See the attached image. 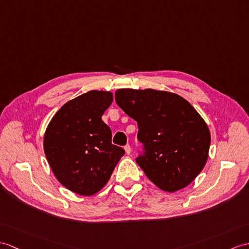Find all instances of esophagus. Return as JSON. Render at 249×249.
<instances>
[{"label":"esophagus","mask_w":249,"mask_h":249,"mask_svg":"<svg viewBox=\"0 0 249 249\" xmlns=\"http://www.w3.org/2000/svg\"><path fill=\"white\" fill-rule=\"evenodd\" d=\"M124 149H125V152H126L127 155H129L131 153V147H130L129 144H127V145L124 147Z\"/></svg>","instance_id":"34e87169"}]
</instances>
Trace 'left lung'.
Wrapping results in <instances>:
<instances>
[{
	"mask_svg": "<svg viewBox=\"0 0 249 249\" xmlns=\"http://www.w3.org/2000/svg\"><path fill=\"white\" fill-rule=\"evenodd\" d=\"M115 102L137 121L144 153L136 159L159 189L176 192L204 169L211 136L204 119L176 93L154 89H119Z\"/></svg>",
	"mask_w": 249,
	"mask_h": 249,
	"instance_id": "1",
	"label": "left lung"
}]
</instances>
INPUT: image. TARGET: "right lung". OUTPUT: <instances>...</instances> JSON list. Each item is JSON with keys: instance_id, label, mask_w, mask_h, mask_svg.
Wrapping results in <instances>:
<instances>
[{"instance_id": "1", "label": "right lung", "mask_w": 249, "mask_h": 249, "mask_svg": "<svg viewBox=\"0 0 249 249\" xmlns=\"http://www.w3.org/2000/svg\"><path fill=\"white\" fill-rule=\"evenodd\" d=\"M112 100L109 91L87 92L66 103L46 127L45 157L57 180L76 194L102 190L125 154L111 143V130L102 121Z\"/></svg>"}]
</instances>
